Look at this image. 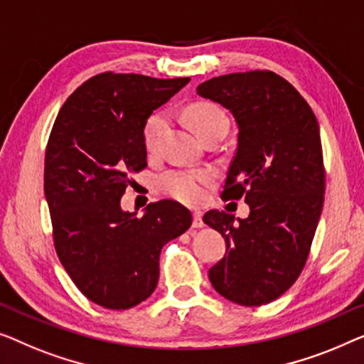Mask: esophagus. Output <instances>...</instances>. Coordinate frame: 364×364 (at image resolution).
I'll return each instance as SVG.
<instances>
[{"label": "esophagus", "instance_id": "34e87169", "mask_svg": "<svg viewBox=\"0 0 364 364\" xmlns=\"http://www.w3.org/2000/svg\"><path fill=\"white\" fill-rule=\"evenodd\" d=\"M193 228H204L203 213L201 211H194L193 213Z\"/></svg>", "mask_w": 364, "mask_h": 364}]
</instances>
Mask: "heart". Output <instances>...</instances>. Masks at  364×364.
<instances>
[{
	"mask_svg": "<svg viewBox=\"0 0 364 364\" xmlns=\"http://www.w3.org/2000/svg\"><path fill=\"white\" fill-rule=\"evenodd\" d=\"M186 117L193 129L199 136L209 130L224 127L228 129V115L221 107L201 102L188 107ZM166 129V115L163 112H156L146 120L143 129V141L148 151H155L160 145L163 132ZM213 180V173L206 170H170L158 176L156 184L168 196L178 199L186 204H198L203 201L206 189L204 186Z\"/></svg>",
	"mask_w": 364,
	"mask_h": 364,
	"instance_id": "obj_1",
	"label": "heart"
}]
</instances>
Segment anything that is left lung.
I'll list each match as a JSON object with an SVG mask.
<instances>
[{"mask_svg": "<svg viewBox=\"0 0 364 364\" xmlns=\"http://www.w3.org/2000/svg\"><path fill=\"white\" fill-rule=\"evenodd\" d=\"M196 92L234 117L237 150L223 199L244 196L250 209L245 219L218 209L204 214L226 240L209 280L234 304H269L300 275L323 208L318 122L304 97L269 70L219 75Z\"/></svg>", "mask_w": 364, "mask_h": 364, "instance_id": "8db88e82", "label": "left lung"}]
</instances>
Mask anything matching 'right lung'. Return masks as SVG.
Listing matches in <instances>:
<instances>
[{"label":"right lung","instance_id":"obj_1","mask_svg":"<svg viewBox=\"0 0 364 364\" xmlns=\"http://www.w3.org/2000/svg\"><path fill=\"white\" fill-rule=\"evenodd\" d=\"M189 80L99 74L65 100L54 122L44 193L55 250L77 289L105 309L146 300L160 277L161 247L193 223L170 199L148 204L141 218L120 206L129 175L146 166L148 117Z\"/></svg>","mask_w":364,"mask_h":364}]
</instances>
